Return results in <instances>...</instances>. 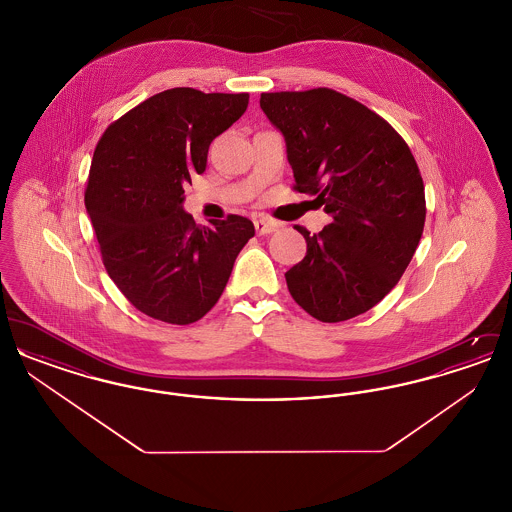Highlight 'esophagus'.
<instances>
[{
    "label": "esophagus",
    "instance_id": "34e87169",
    "mask_svg": "<svg viewBox=\"0 0 512 512\" xmlns=\"http://www.w3.org/2000/svg\"><path fill=\"white\" fill-rule=\"evenodd\" d=\"M276 228H278V224H276V222H270V220L267 219L255 220V230H257V234H259V236L272 234Z\"/></svg>",
    "mask_w": 512,
    "mask_h": 512
}]
</instances>
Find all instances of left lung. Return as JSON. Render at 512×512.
<instances>
[{
    "label": "left lung",
    "instance_id": "1",
    "mask_svg": "<svg viewBox=\"0 0 512 512\" xmlns=\"http://www.w3.org/2000/svg\"><path fill=\"white\" fill-rule=\"evenodd\" d=\"M284 136L295 190L332 215L297 226L303 261L286 272L295 303L322 322L363 315L409 267L426 219L424 182L405 140L363 103L328 88L261 94Z\"/></svg>",
    "mask_w": 512,
    "mask_h": 512
}]
</instances>
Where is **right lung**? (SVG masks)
<instances>
[{
    "label": "right lung",
    "mask_w": 512,
    "mask_h": 512,
    "mask_svg": "<svg viewBox=\"0 0 512 512\" xmlns=\"http://www.w3.org/2000/svg\"><path fill=\"white\" fill-rule=\"evenodd\" d=\"M249 94L172 88L113 122L94 151L86 211L107 274L144 315L169 324L205 317L226 288L253 222L197 226L184 188L207 167L211 142L238 121Z\"/></svg>",
    "instance_id": "1"
}]
</instances>
